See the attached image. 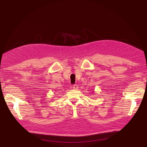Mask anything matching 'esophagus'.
<instances>
[{"mask_svg":"<svg viewBox=\"0 0 147 147\" xmlns=\"http://www.w3.org/2000/svg\"><path fill=\"white\" fill-rule=\"evenodd\" d=\"M73 88H74V89H77V88H78V85H77L76 84L73 85Z\"/></svg>","mask_w":147,"mask_h":147,"instance_id":"34e87169","label":"esophagus"}]
</instances>
